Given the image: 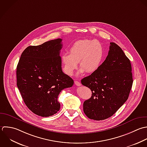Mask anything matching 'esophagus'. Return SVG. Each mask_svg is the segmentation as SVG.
Listing matches in <instances>:
<instances>
[{
    "mask_svg": "<svg viewBox=\"0 0 147 147\" xmlns=\"http://www.w3.org/2000/svg\"><path fill=\"white\" fill-rule=\"evenodd\" d=\"M74 84H75V85H77V86H81V84L80 82L77 81H74Z\"/></svg>",
    "mask_w": 147,
    "mask_h": 147,
    "instance_id": "34e87169",
    "label": "esophagus"
}]
</instances>
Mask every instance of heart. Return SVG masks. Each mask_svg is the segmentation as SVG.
<instances>
[{"instance_id":"1","label":"heart","mask_w":147,"mask_h":147,"mask_svg":"<svg viewBox=\"0 0 147 147\" xmlns=\"http://www.w3.org/2000/svg\"><path fill=\"white\" fill-rule=\"evenodd\" d=\"M69 53L61 55L63 71L71 76L78 66L81 67L80 73L85 70L91 73L97 70L105 59V49L102 44L95 39H82L75 42L70 47Z\"/></svg>"}]
</instances>
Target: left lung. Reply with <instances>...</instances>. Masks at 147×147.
Wrapping results in <instances>:
<instances>
[{"instance_id": "obj_1", "label": "left lung", "mask_w": 147, "mask_h": 147, "mask_svg": "<svg viewBox=\"0 0 147 147\" xmlns=\"http://www.w3.org/2000/svg\"><path fill=\"white\" fill-rule=\"evenodd\" d=\"M81 84L92 92L83 104L86 116L94 120L107 119L128 98L133 84L130 60L120 47L111 42L108 55L101 67L82 79Z\"/></svg>"}]
</instances>
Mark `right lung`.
I'll list each match as a JSON object with an SVG mask.
<instances>
[{"instance_id": "right-lung-1", "label": "right lung", "mask_w": 147, "mask_h": 147, "mask_svg": "<svg viewBox=\"0 0 147 147\" xmlns=\"http://www.w3.org/2000/svg\"><path fill=\"white\" fill-rule=\"evenodd\" d=\"M62 39L30 46L22 53L16 67V84L28 108L35 115L49 117L59 111V93L74 81L62 70Z\"/></svg>"}]
</instances>
